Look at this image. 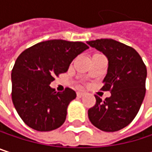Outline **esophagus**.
Returning a JSON list of instances; mask_svg holds the SVG:
<instances>
[{"label":"esophagus","mask_w":152,"mask_h":152,"mask_svg":"<svg viewBox=\"0 0 152 152\" xmlns=\"http://www.w3.org/2000/svg\"><path fill=\"white\" fill-rule=\"evenodd\" d=\"M83 92H81V91H78V92H76V96H77V98H81V97H83Z\"/></svg>","instance_id":"1"}]
</instances>
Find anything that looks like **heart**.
I'll use <instances>...</instances> for the list:
<instances>
[{
	"instance_id": "1",
	"label": "heart",
	"mask_w": 152,
	"mask_h": 152,
	"mask_svg": "<svg viewBox=\"0 0 152 152\" xmlns=\"http://www.w3.org/2000/svg\"><path fill=\"white\" fill-rule=\"evenodd\" d=\"M96 54H99V53H95V54H93V55H96Z\"/></svg>"
}]
</instances>
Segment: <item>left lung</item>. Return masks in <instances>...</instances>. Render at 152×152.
I'll list each match as a JSON object with an SVG mask.
<instances>
[{"mask_svg": "<svg viewBox=\"0 0 152 152\" xmlns=\"http://www.w3.org/2000/svg\"><path fill=\"white\" fill-rule=\"evenodd\" d=\"M108 59L103 91L111 97L102 100L95 95L96 104L88 110L91 122L106 132L118 131L128 126L137 116L145 96L146 66L137 51L112 39L87 41Z\"/></svg>", "mask_w": 152, "mask_h": 152, "instance_id": "8db88e82", "label": "left lung"}]
</instances>
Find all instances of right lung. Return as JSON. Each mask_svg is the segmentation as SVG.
<instances>
[{
    "instance_id": "add662e5",
    "label": "right lung",
    "mask_w": 152,
    "mask_h": 152,
    "mask_svg": "<svg viewBox=\"0 0 152 152\" xmlns=\"http://www.w3.org/2000/svg\"><path fill=\"white\" fill-rule=\"evenodd\" d=\"M88 48L79 41L51 39L25 49L17 57L11 73V95L17 113L27 126L37 131H51L64 123L76 92L70 88L57 92L49 85Z\"/></svg>"
}]
</instances>
